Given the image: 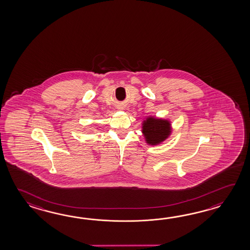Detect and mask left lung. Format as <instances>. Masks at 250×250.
I'll return each mask as SVG.
<instances>
[{
  "mask_svg": "<svg viewBox=\"0 0 250 250\" xmlns=\"http://www.w3.org/2000/svg\"><path fill=\"white\" fill-rule=\"evenodd\" d=\"M141 131L146 143L149 146H157L163 143L171 135V123L168 119L148 116L142 123Z\"/></svg>",
  "mask_w": 250,
  "mask_h": 250,
  "instance_id": "obj_1",
  "label": "left lung"
}]
</instances>
